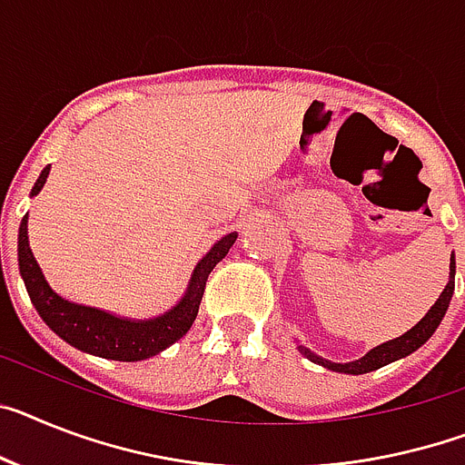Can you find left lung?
<instances>
[{"label":"left lung","instance_id":"left-lung-1","mask_svg":"<svg viewBox=\"0 0 465 465\" xmlns=\"http://www.w3.org/2000/svg\"><path fill=\"white\" fill-rule=\"evenodd\" d=\"M454 274H456V260H454V255H451L450 283L444 286L442 295H440L438 302H435V305L428 310V314H425V317L420 319L416 326H413V329H409L407 333L400 335V338H395V341H388V342H383V345L373 347L371 352H366L364 357L357 359V361H350V364H335V361L322 359L319 354H314L312 350H307V347H302V345H300L298 350L305 354L307 359H312L314 364H322V366H326V369H331V371H338V373H354V376H359V373L376 371V369L390 364V361H395V359L407 357V354L416 352V350H419V347L423 345V342L428 341L432 333H435V329L440 326L442 317L447 314V307H450L451 295H454Z\"/></svg>","mask_w":465,"mask_h":465}]
</instances>
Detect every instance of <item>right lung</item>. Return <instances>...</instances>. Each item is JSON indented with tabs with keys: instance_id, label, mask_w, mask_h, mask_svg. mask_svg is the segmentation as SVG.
I'll return each instance as SVG.
<instances>
[{
	"instance_id": "obj_1",
	"label": "right lung",
	"mask_w": 465,
	"mask_h": 465,
	"mask_svg": "<svg viewBox=\"0 0 465 465\" xmlns=\"http://www.w3.org/2000/svg\"><path fill=\"white\" fill-rule=\"evenodd\" d=\"M46 177H49V165L42 170L30 196L40 193ZM236 236H239L236 232L226 233L224 239L210 248L208 255L193 269L184 298L179 300L173 310L155 319H143V322L115 317L111 312L96 310V307L77 305L54 292L27 243V214L21 220V229H18V269H21L35 310L40 312V317L58 338L96 357L115 359V361H142V359L163 352L191 329V323L196 322L203 292H205V281L214 264L224 260Z\"/></svg>"
}]
</instances>
